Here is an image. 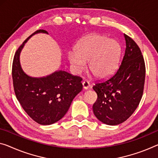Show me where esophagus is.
I'll return each mask as SVG.
<instances>
[{
    "mask_svg": "<svg viewBox=\"0 0 158 158\" xmlns=\"http://www.w3.org/2000/svg\"><path fill=\"white\" fill-rule=\"evenodd\" d=\"M89 87H90V84H89V82L88 81H85L82 82V87H83L84 89H87Z\"/></svg>",
    "mask_w": 158,
    "mask_h": 158,
    "instance_id": "1",
    "label": "esophagus"
}]
</instances>
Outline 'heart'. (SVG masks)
Instances as JSON below:
<instances>
[{"instance_id":"obj_1","label":"heart","mask_w":158,"mask_h":158,"mask_svg":"<svg viewBox=\"0 0 158 158\" xmlns=\"http://www.w3.org/2000/svg\"><path fill=\"white\" fill-rule=\"evenodd\" d=\"M121 48L117 41L104 35L93 34L82 38L68 54L71 69L79 73L88 69L98 78H105L117 69L120 59Z\"/></svg>"}]
</instances>
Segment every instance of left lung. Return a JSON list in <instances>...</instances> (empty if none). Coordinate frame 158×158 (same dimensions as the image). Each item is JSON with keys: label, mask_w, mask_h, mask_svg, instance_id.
I'll return each instance as SVG.
<instances>
[{"label": "left lung", "mask_w": 158, "mask_h": 158, "mask_svg": "<svg viewBox=\"0 0 158 158\" xmlns=\"http://www.w3.org/2000/svg\"><path fill=\"white\" fill-rule=\"evenodd\" d=\"M123 36L126 49L119 69L108 80L93 86L98 94L93 113L106 125H118L128 119L136 110L143 93V57L136 43L125 34Z\"/></svg>", "instance_id": "1"}]
</instances>
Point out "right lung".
<instances>
[{
  "instance_id": "add662e5",
  "label": "right lung",
  "mask_w": 158,
  "mask_h": 158,
  "mask_svg": "<svg viewBox=\"0 0 158 158\" xmlns=\"http://www.w3.org/2000/svg\"><path fill=\"white\" fill-rule=\"evenodd\" d=\"M47 34L39 30L23 43L15 54L12 76L16 98L25 112L41 125H50L64 117L72 101L81 93L82 78L64 71H56L43 77L28 76L22 69L20 53L24 46L36 34Z\"/></svg>"
}]
</instances>
